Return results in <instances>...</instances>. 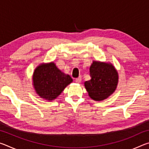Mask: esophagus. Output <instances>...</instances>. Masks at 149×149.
<instances>
[{"label":"esophagus","mask_w":149,"mask_h":149,"mask_svg":"<svg viewBox=\"0 0 149 149\" xmlns=\"http://www.w3.org/2000/svg\"><path fill=\"white\" fill-rule=\"evenodd\" d=\"M81 81V77H77L75 79V82L77 83V84H80Z\"/></svg>","instance_id":"esophagus-1"}]
</instances>
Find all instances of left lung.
Instances as JSON below:
<instances>
[{"label": "left lung", "mask_w": 149, "mask_h": 149, "mask_svg": "<svg viewBox=\"0 0 149 149\" xmlns=\"http://www.w3.org/2000/svg\"><path fill=\"white\" fill-rule=\"evenodd\" d=\"M89 70L91 79L85 82L89 97L98 101L107 99L116 89L117 71L112 64L97 61H93Z\"/></svg>", "instance_id": "1"}]
</instances>
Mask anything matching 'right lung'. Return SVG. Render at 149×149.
I'll return each mask as SVG.
<instances>
[{"label": "right lung", "mask_w": 149, "mask_h": 149, "mask_svg": "<svg viewBox=\"0 0 149 149\" xmlns=\"http://www.w3.org/2000/svg\"><path fill=\"white\" fill-rule=\"evenodd\" d=\"M33 79L36 93L49 100L56 99L73 81L69 75L58 69L53 62L39 65L35 70Z\"/></svg>", "instance_id": "1"}]
</instances>
